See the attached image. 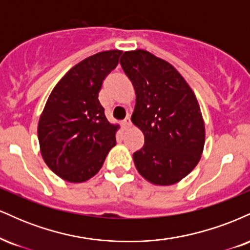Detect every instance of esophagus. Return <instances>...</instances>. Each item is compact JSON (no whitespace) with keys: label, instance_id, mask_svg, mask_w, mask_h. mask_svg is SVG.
<instances>
[{"label":"esophagus","instance_id":"esophagus-1","mask_svg":"<svg viewBox=\"0 0 250 250\" xmlns=\"http://www.w3.org/2000/svg\"><path fill=\"white\" fill-rule=\"evenodd\" d=\"M122 127H123V129H125V130H127V129L131 127V121H130V119H129V117H127V119H125V121L122 122Z\"/></svg>","mask_w":250,"mask_h":250}]
</instances>
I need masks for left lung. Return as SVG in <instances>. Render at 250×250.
I'll return each instance as SVG.
<instances>
[{
  "instance_id": "left-lung-1",
  "label": "left lung",
  "mask_w": 250,
  "mask_h": 250,
  "mask_svg": "<svg viewBox=\"0 0 250 250\" xmlns=\"http://www.w3.org/2000/svg\"><path fill=\"white\" fill-rule=\"evenodd\" d=\"M120 63L136 94L131 122L145 135L135 167L155 186L175 185L196 167L205 148L199 101L174 65L147 50L125 51Z\"/></svg>"
}]
</instances>
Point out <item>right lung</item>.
Returning a JSON list of instances; mask_svg holds the SVG:
<instances>
[{"instance_id":"add662e5","label":"right lung","mask_w":250,"mask_h":250,"mask_svg":"<svg viewBox=\"0 0 250 250\" xmlns=\"http://www.w3.org/2000/svg\"><path fill=\"white\" fill-rule=\"evenodd\" d=\"M122 51H100L74 65L51 90L37 125L40 151L53 173L71 183L96 175L116 145L120 125L99 101L104 79Z\"/></svg>"}]
</instances>
